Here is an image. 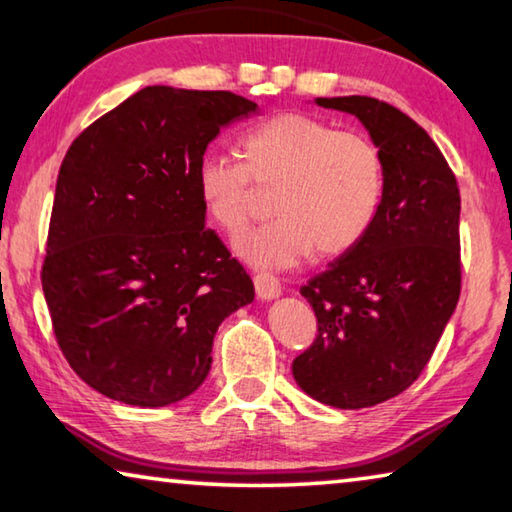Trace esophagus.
Listing matches in <instances>:
<instances>
[{
	"label": "esophagus",
	"instance_id": "esophagus-1",
	"mask_svg": "<svg viewBox=\"0 0 512 512\" xmlns=\"http://www.w3.org/2000/svg\"><path fill=\"white\" fill-rule=\"evenodd\" d=\"M253 284H255V293L259 300H273L280 296V291H282L280 280H277V277L271 273H257L253 277Z\"/></svg>",
	"mask_w": 512,
	"mask_h": 512
}]
</instances>
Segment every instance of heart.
I'll return each mask as SVG.
<instances>
[{
  "label": "heart",
  "instance_id": "heart-1",
  "mask_svg": "<svg viewBox=\"0 0 512 512\" xmlns=\"http://www.w3.org/2000/svg\"><path fill=\"white\" fill-rule=\"evenodd\" d=\"M241 162L205 153L194 185L205 214L230 239L253 223L259 192L275 219L239 239L253 266L289 268L314 250L339 257L359 246L384 198V158L368 135L339 131L305 112H277L239 140Z\"/></svg>",
  "mask_w": 512,
  "mask_h": 512
}]
</instances>
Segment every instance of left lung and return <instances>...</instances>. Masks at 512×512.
I'll list each match as a JSON object with an SVG mask.
<instances>
[{"instance_id": "obj_1", "label": "left lung", "mask_w": 512, "mask_h": 512, "mask_svg": "<svg viewBox=\"0 0 512 512\" xmlns=\"http://www.w3.org/2000/svg\"><path fill=\"white\" fill-rule=\"evenodd\" d=\"M350 112L384 158V198L368 235L300 289L318 334L293 377L334 409H366L406 391L427 366L461 296V194L422 126L372 97L316 99Z\"/></svg>"}]
</instances>
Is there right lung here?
Returning a JSON list of instances; mask_svg holds the SVG:
<instances>
[{
    "label": "right lung",
    "mask_w": 512,
    "mask_h": 512,
    "mask_svg": "<svg viewBox=\"0 0 512 512\" xmlns=\"http://www.w3.org/2000/svg\"><path fill=\"white\" fill-rule=\"evenodd\" d=\"M257 103L151 85L76 137L51 207L42 291L60 352L94 391L133 406L192 395L214 334L255 287L205 225L198 160Z\"/></svg>",
    "instance_id": "obj_1"
}]
</instances>
